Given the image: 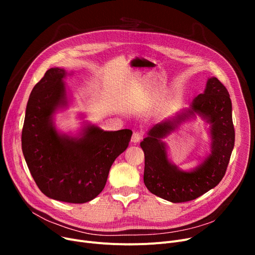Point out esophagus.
Listing matches in <instances>:
<instances>
[{"label": "esophagus", "instance_id": "obj_1", "mask_svg": "<svg viewBox=\"0 0 255 255\" xmlns=\"http://www.w3.org/2000/svg\"><path fill=\"white\" fill-rule=\"evenodd\" d=\"M141 138H142V136H141V134L139 132H134L132 134V137H131V142L132 143H137V142H139L140 140H141Z\"/></svg>", "mask_w": 255, "mask_h": 255}]
</instances>
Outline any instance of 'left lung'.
<instances>
[{"mask_svg":"<svg viewBox=\"0 0 255 255\" xmlns=\"http://www.w3.org/2000/svg\"><path fill=\"white\" fill-rule=\"evenodd\" d=\"M198 115L209 124L210 151L200 163L183 171L168 156L164 139ZM235 145L232 100L226 88L216 77L207 80L203 94L188 109L155 124L140 142L144 153L143 183L148 190L171 203L195 199L216 187L225 175Z\"/></svg>","mask_w":255,"mask_h":255,"instance_id":"obj_1","label":"left lung"}]
</instances>
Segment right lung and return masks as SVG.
<instances>
[{"label":"right lung","mask_w":255,"mask_h":255,"mask_svg":"<svg viewBox=\"0 0 255 255\" xmlns=\"http://www.w3.org/2000/svg\"><path fill=\"white\" fill-rule=\"evenodd\" d=\"M67 75L64 68H50L33 88L25 109L21 148L43 194L64 203L84 204L103 190L116 158L127 149L132 131H104L87 121L75 134L59 131L55 116L71 101L64 82Z\"/></svg>","instance_id":"obj_1"}]
</instances>
